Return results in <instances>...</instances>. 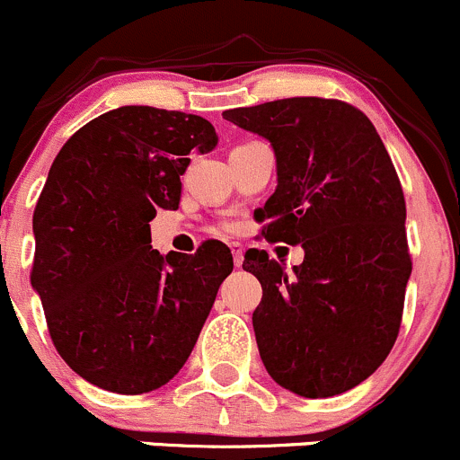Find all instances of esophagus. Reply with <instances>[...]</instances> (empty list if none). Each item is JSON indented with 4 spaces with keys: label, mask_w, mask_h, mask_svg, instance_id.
Segmentation results:
<instances>
[{
    "label": "esophagus",
    "mask_w": 460,
    "mask_h": 460,
    "mask_svg": "<svg viewBox=\"0 0 460 460\" xmlns=\"http://www.w3.org/2000/svg\"><path fill=\"white\" fill-rule=\"evenodd\" d=\"M230 250L232 257H234V266L241 268V263H243V248H241V243H230Z\"/></svg>",
    "instance_id": "esophagus-1"
}]
</instances>
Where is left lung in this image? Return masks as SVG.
<instances>
[{"label":"left lung","instance_id":"8db88e82","mask_svg":"<svg viewBox=\"0 0 460 460\" xmlns=\"http://www.w3.org/2000/svg\"><path fill=\"white\" fill-rule=\"evenodd\" d=\"M224 118L275 152L277 188L257 212L263 236L304 248L293 272L266 250L243 257L263 290L252 313L263 367L302 398L344 394L383 365L402 317L411 259L394 163L369 118L342 100L286 98Z\"/></svg>","mask_w":460,"mask_h":460}]
</instances>
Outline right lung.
<instances>
[{"label": "right lung", "mask_w": 460, "mask_h": 460, "mask_svg": "<svg viewBox=\"0 0 460 460\" xmlns=\"http://www.w3.org/2000/svg\"><path fill=\"white\" fill-rule=\"evenodd\" d=\"M206 118L118 107L86 122L53 161L33 215L31 284L62 360L125 395L167 385L188 362L232 272V252L152 250L149 221L176 210L190 152H210Z\"/></svg>", "instance_id": "obj_1"}]
</instances>
